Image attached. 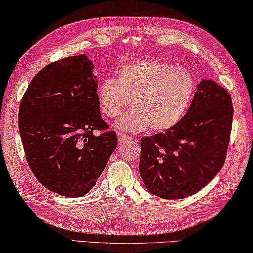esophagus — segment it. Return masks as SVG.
Here are the masks:
<instances>
[{"mask_svg":"<svg viewBox=\"0 0 253 253\" xmlns=\"http://www.w3.org/2000/svg\"><path fill=\"white\" fill-rule=\"evenodd\" d=\"M118 141H119V143H122V144L128 143V142L131 141V137H130V136L125 135V134H118Z\"/></svg>","mask_w":253,"mask_h":253,"instance_id":"34e87169","label":"esophagus"}]
</instances>
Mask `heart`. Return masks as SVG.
Returning a JSON list of instances; mask_svg holds the SVG:
<instances>
[{"label": "heart", "instance_id": "obj_1", "mask_svg": "<svg viewBox=\"0 0 253 253\" xmlns=\"http://www.w3.org/2000/svg\"><path fill=\"white\" fill-rule=\"evenodd\" d=\"M196 81L187 70L155 59L124 65L117 80L107 79L98 89V101L108 118H117V126L130 133L164 131L181 122L191 105Z\"/></svg>", "mask_w": 253, "mask_h": 253}]
</instances>
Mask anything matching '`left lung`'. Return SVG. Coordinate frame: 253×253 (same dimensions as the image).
I'll list each match as a JSON object with an SVG mask.
<instances>
[{"instance_id":"8db88e82","label":"left lung","mask_w":253,"mask_h":253,"mask_svg":"<svg viewBox=\"0 0 253 253\" xmlns=\"http://www.w3.org/2000/svg\"><path fill=\"white\" fill-rule=\"evenodd\" d=\"M232 119L228 92L203 79L178 125L141 139L139 173L146 189L162 199H182L211 182L225 161Z\"/></svg>"}]
</instances>
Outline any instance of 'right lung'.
Returning <instances> with one entry per match:
<instances>
[{"mask_svg": "<svg viewBox=\"0 0 253 253\" xmlns=\"http://www.w3.org/2000/svg\"><path fill=\"white\" fill-rule=\"evenodd\" d=\"M85 54L39 71L19 108V131L27 162L38 181L65 197H82L95 186L118 143L105 130L98 80Z\"/></svg>", "mask_w": 253, "mask_h": 253, "instance_id": "right-lung-1", "label": "right lung"}]
</instances>
